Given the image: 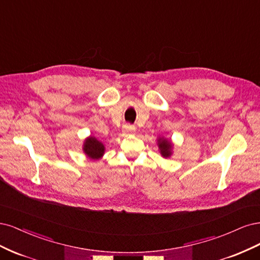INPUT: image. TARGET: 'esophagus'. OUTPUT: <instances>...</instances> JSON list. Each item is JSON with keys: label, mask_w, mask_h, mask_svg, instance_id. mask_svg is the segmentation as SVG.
<instances>
[{"label": "esophagus", "mask_w": 260, "mask_h": 260, "mask_svg": "<svg viewBox=\"0 0 260 260\" xmlns=\"http://www.w3.org/2000/svg\"><path fill=\"white\" fill-rule=\"evenodd\" d=\"M124 129L126 132H135V126H133V125H126V126L124 127Z\"/></svg>", "instance_id": "34e87169"}]
</instances>
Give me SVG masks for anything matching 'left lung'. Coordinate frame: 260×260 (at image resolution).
I'll return each instance as SVG.
<instances>
[{
	"mask_svg": "<svg viewBox=\"0 0 260 260\" xmlns=\"http://www.w3.org/2000/svg\"><path fill=\"white\" fill-rule=\"evenodd\" d=\"M157 141H158V148H160L161 154L164 157L170 156L172 154V144H171V141L166 140V139H162V138H160Z\"/></svg>",
	"mask_w": 260,
	"mask_h": 260,
	"instance_id": "left-lung-1",
	"label": "left lung"
}]
</instances>
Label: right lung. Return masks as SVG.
I'll use <instances>...</instances> for the list:
<instances>
[{
    "mask_svg": "<svg viewBox=\"0 0 260 260\" xmlns=\"http://www.w3.org/2000/svg\"><path fill=\"white\" fill-rule=\"evenodd\" d=\"M84 152L87 154L89 158H93V160H98L99 157H102L105 152V147L102 142L98 141L94 137H89L84 142Z\"/></svg>",
    "mask_w": 260,
    "mask_h": 260,
    "instance_id": "add662e5",
    "label": "right lung"
}]
</instances>
